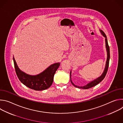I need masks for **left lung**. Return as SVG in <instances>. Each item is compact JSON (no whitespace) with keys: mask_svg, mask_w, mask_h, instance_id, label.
<instances>
[{"mask_svg":"<svg viewBox=\"0 0 123 123\" xmlns=\"http://www.w3.org/2000/svg\"><path fill=\"white\" fill-rule=\"evenodd\" d=\"M101 34L103 35V36H104L105 37V42H106V49H107V61H106V66H105V69L103 73L98 78L94 79V80L90 82V83H89L87 84H86V85L84 86H77L75 85L73 82L71 80V74H72V72L71 71V73H70V78H71V81L72 84L75 87H78V88L79 89H88L90 88H91V87L94 86H96V85L98 84L100 82H101L103 79L105 77V76H106L107 72H108V68H109V61H110V47L108 45V40L107 38V36L106 34L105 33V32L102 31V30H100Z\"/></svg>","mask_w":123,"mask_h":123,"instance_id":"left-lung-1","label":"left lung"}]
</instances>
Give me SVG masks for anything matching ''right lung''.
Instances as JSON below:
<instances>
[{
	"instance_id": "obj_1",
	"label": "right lung",
	"mask_w": 123,
	"mask_h": 123,
	"mask_svg": "<svg viewBox=\"0 0 123 123\" xmlns=\"http://www.w3.org/2000/svg\"><path fill=\"white\" fill-rule=\"evenodd\" d=\"M16 75L20 82L30 89L35 91H43L48 89L52 85L54 75L60 66V63L51 65L43 72L36 75L27 74L21 71L13 57Z\"/></svg>"
}]
</instances>
